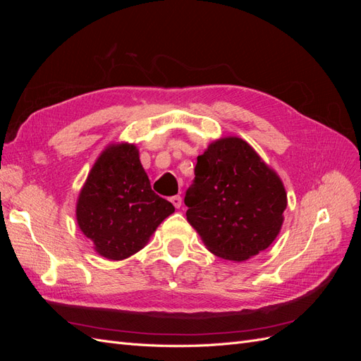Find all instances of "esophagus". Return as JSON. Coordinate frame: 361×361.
<instances>
[{
    "label": "esophagus",
    "mask_w": 361,
    "mask_h": 361,
    "mask_svg": "<svg viewBox=\"0 0 361 361\" xmlns=\"http://www.w3.org/2000/svg\"><path fill=\"white\" fill-rule=\"evenodd\" d=\"M170 202L173 203L174 207H176V209H179L180 204H182V197H180V195H173V197H170Z\"/></svg>",
    "instance_id": "34e87169"
}]
</instances>
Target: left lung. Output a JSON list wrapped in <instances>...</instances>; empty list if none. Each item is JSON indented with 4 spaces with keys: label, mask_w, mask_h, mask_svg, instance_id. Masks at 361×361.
<instances>
[{
    "label": "left lung",
    "mask_w": 361,
    "mask_h": 361,
    "mask_svg": "<svg viewBox=\"0 0 361 361\" xmlns=\"http://www.w3.org/2000/svg\"><path fill=\"white\" fill-rule=\"evenodd\" d=\"M194 174L185 194L187 220L211 253L243 262L272 244L288 195L277 173L247 141H214L197 157Z\"/></svg>",
    "instance_id": "left-lung-1"
}]
</instances>
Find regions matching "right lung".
I'll return each mask as SVG.
<instances>
[{"label": "right lung", "mask_w": 361, "mask_h": 361, "mask_svg": "<svg viewBox=\"0 0 361 361\" xmlns=\"http://www.w3.org/2000/svg\"><path fill=\"white\" fill-rule=\"evenodd\" d=\"M174 206L152 191L134 145L108 146L96 159L76 202V221L94 250L122 260L143 248Z\"/></svg>", "instance_id": "1"}]
</instances>
